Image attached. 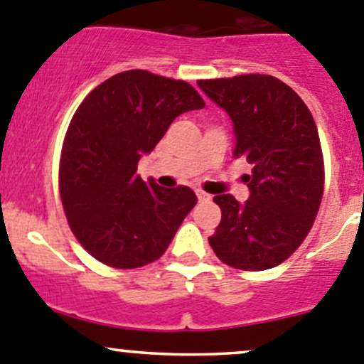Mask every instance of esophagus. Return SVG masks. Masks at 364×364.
<instances>
[{
    "mask_svg": "<svg viewBox=\"0 0 364 364\" xmlns=\"http://www.w3.org/2000/svg\"><path fill=\"white\" fill-rule=\"evenodd\" d=\"M196 193H197V199H199V203H208V200L211 199V196L203 192V190H196Z\"/></svg>",
    "mask_w": 364,
    "mask_h": 364,
    "instance_id": "1",
    "label": "esophagus"
}]
</instances>
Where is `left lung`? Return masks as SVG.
<instances>
[{
  "label": "left lung",
  "mask_w": 364,
  "mask_h": 364,
  "mask_svg": "<svg viewBox=\"0 0 364 364\" xmlns=\"http://www.w3.org/2000/svg\"><path fill=\"white\" fill-rule=\"evenodd\" d=\"M197 84L232 121L234 159L253 165L248 200L237 203L230 193L213 199L222 220L209 245L236 269L278 266L303 243L321 205L324 161L314 117L277 77L250 73Z\"/></svg>",
  "instance_id": "obj_1"
}]
</instances>
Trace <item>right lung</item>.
<instances>
[{"label": "right lung", "instance_id": "1", "mask_svg": "<svg viewBox=\"0 0 364 364\" xmlns=\"http://www.w3.org/2000/svg\"><path fill=\"white\" fill-rule=\"evenodd\" d=\"M204 105L188 82L146 70L117 73L84 98L65 137L60 192L70 229L95 259L134 269L167 250L197 196L142 181L137 164L179 114Z\"/></svg>", "mask_w": 364, "mask_h": 364}]
</instances>
